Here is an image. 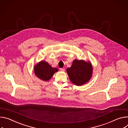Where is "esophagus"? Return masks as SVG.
I'll return each instance as SVG.
<instances>
[{
  "label": "esophagus",
  "instance_id": "1",
  "mask_svg": "<svg viewBox=\"0 0 128 128\" xmlns=\"http://www.w3.org/2000/svg\"><path fill=\"white\" fill-rule=\"evenodd\" d=\"M60 71H62V72H64V70H65V68H60Z\"/></svg>",
  "mask_w": 128,
  "mask_h": 128
}]
</instances>
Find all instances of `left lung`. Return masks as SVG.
Instances as JSON below:
<instances>
[{
	"mask_svg": "<svg viewBox=\"0 0 128 128\" xmlns=\"http://www.w3.org/2000/svg\"><path fill=\"white\" fill-rule=\"evenodd\" d=\"M66 72L71 82L77 86L86 83L92 77V66L90 62L75 60Z\"/></svg>",
	"mask_w": 128,
	"mask_h": 128,
	"instance_id": "8db88e82",
	"label": "left lung"
}]
</instances>
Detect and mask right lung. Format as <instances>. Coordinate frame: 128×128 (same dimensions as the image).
Masks as SVG:
<instances>
[{"mask_svg":"<svg viewBox=\"0 0 128 128\" xmlns=\"http://www.w3.org/2000/svg\"><path fill=\"white\" fill-rule=\"evenodd\" d=\"M58 70V68H52L48 62L44 60L39 62L34 68L36 75L40 79L45 81H49Z\"/></svg>","mask_w":128,"mask_h":128,"instance_id":"right-lung-1","label":"right lung"}]
</instances>
